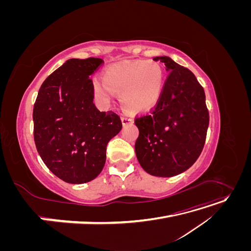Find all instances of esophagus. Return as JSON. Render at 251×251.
I'll list each match as a JSON object with an SVG mask.
<instances>
[{"instance_id": "34e87169", "label": "esophagus", "mask_w": 251, "mask_h": 251, "mask_svg": "<svg viewBox=\"0 0 251 251\" xmlns=\"http://www.w3.org/2000/svg\"><path fill=\"white\" fill-rule=\"evenodd\" d=\"M121 121H123V125L126 126V125H127V124H132L133 121H134V119H133V117L130 116V115H125V116L121 117Z\"/></svg>"}]
</instances>
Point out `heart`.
Listing matches in <instances>:
<instances>
[{"mask_svg":"<svg viewBox=\"0 0 251 251\" xmlns=\"http://www.w3.org/2000/svg\"><path fill=\"white\" fill-rule=\"evenodd\" d=\"M163 69L155 60H135L114 64L103 71L102 80L93 79L95 97L109 103L113 93L120 95L123 107L131 113H141L153 108L162 93Z\"/></svg>","mask_w":251,"mask_h":251,"instance_id":"obj_1","label":"heart"}]
</instances>
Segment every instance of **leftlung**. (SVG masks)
Wrapping results in <instances>:
<instances>
[{
  "label": "left lung",
  "mask_w": 251,
  "mask_h": 251,
  "mask_svg": "<svg viewBox=\"0 0 251 251\" xmlns=\"http://www.w3.org/2000/svg\"><path fill=\"white\" fill-rule=\"evenodd\" d=\"M169 72L154 110L135 119V151L141 168L157 177L185 172L203 150L209 124L205 93L194 73L169 56H156Z\"/></svg>",
  "instance_id": "left-lung-1"
}]
</instances>
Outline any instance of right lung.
Returning <instances> with one entry per match:
<instances>
[{"instance_id":"add662e5","label":"right lung","mask_w":251,"mask_h":251,"mask_svg":"<svg viewBox=\"0 0 251 251\" xmlns=\"http://www.w3.org/2000/svg\"><path fill=\"white\" fill-rule=\"evenodd\" d=\"M101 58H71L51 73L33 107L36 150L47 168L68 183L81 184L102 171L108 142L123 127L112 111L93 103L92 75Z\"/></svg>"}]
</instances>
